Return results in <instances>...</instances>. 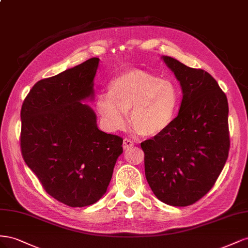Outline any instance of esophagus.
I'll return each mask as SVG.
<instances>
[{
  "mask_svg": "<svg viewBox=\"0 0 248 248\" xmlns=\"http://www.w3.org/2000/svg\"><path fill=\"white\" fill-rule=\"evenodd\" d=\"M133 145H134V142L132 140H130L128 138L124 139V145L123 146H124V150H129V148H131Z\"/></svg>",
  "mask_w": 248,
  "mask_h": 248,
  "instance_id": "esophagus-1",
  "label": "esophagus"
}]
</instances>
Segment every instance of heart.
<instances>
[{
	"label": "heart",
	"mask_w": 248,
	"mask_h": 248,
	"mask_svg": "<svg viewBox=\"0 0 248 248\" xmlns=\"http://www.w3.org/2000/svg\"><path fill=\"white\" fill-rule=\"evenodd\" d=\"M179 91L169 80L145 70L133 69L118 75L109 85V93L97 96L96 110L109 131L130 123L138 135L153 137L165 131L175 116Z\"/></svg>",
	"instance_id": "obj_1"
}]
</instances>
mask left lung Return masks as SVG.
I'll return each instance as SVG.
<instances>
[{"mask_svg": "<svg viewBox=\"0 0 248 248\" xmlns=\"http://www.w3.org/2000/svg\"><path fill=\"white\" fill-rule=\"evenodd\" d=\"M181 84L179 114L168 128L141 142L148 185L158 200L190 206L206 195L222 171L230 150L229 104L216 80L163 56Z\"/></svg>", "mask_w": 248, "mask_h": 248, "instance_id": "8db88e82", "label": "left lung"}]
</instances>
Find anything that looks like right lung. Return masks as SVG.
Segmentation results:
<instances>
[{
	"label": "right lung",
	"mask_w": 248,
	"mask_h": 248,
	"mask_svg": "<svg viewBox=\"0 0 248 248\" xmlns=\"http://www.w3.org/2000/svg\"><path fill=\"white\" fill-rule=\"evenodd\" d=\"M100 59L91 58L34 85L20 110L23 158L42 187L73 208L106 193L123 138L98 130L96 115L82 101L93 100Z\"/></svg>",
	"instance_id": "right-lung-1"
}]
</instances>
